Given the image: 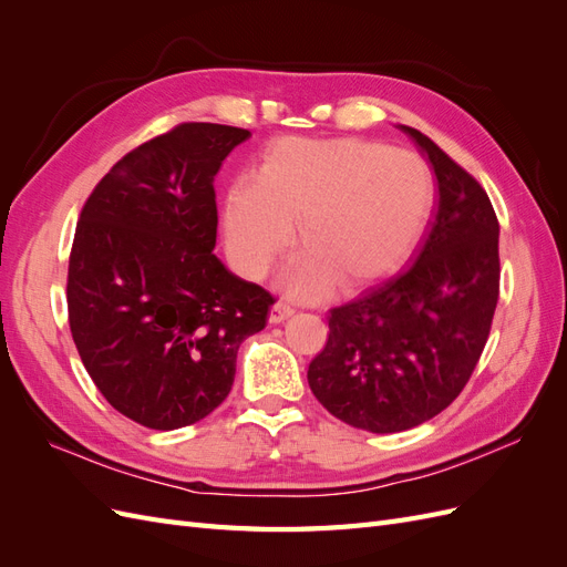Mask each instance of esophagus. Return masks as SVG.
I'll return each instance as SVG.
<instances>
[{
	"label": "esophagus",
	"instance_id": "obj_1",
	"mask_svg": "<svg viewBox=\"0 0 567 567\" xmlns=\"http://www.w3.org/2000/svg\"><path fill=\"white\" fill-rule=\"evenodd\" d=\"M296 310L290 305H286V302H277L271 307V312H269V321L271 323H281V321H286L290 315H293Z\"/></svg>",
	"mask_w": 567,
	"mask_h": 567
}]
</instances>
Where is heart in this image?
<instances>
[{"label": "heart", "instance_id": "heart-1", "mask_svg": "<svg viewBox=\"0 0 567 567\" xmlns=\"http://www.w3.org/2000/svg\"><path fill=\"white\" fill-rule=\"evenodd\" d=\"M431 198V169L414 153L364 140H286L257 179L229 188L227 246L238 267L262 277L300 221L307 250L290 262L286 286L315 298L329 279L350 288L398 267L419 241Z\"/></svg>", "mask_w": 567, "mask_h": 567}]
</instances>
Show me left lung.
<instances>
[{"mask_svg":"<svg viewBox=\"0 0 567 567\" xmlns=\"http://www.w3.org/2000/svg\"><path fill=\"white\" fill-rule=\"evenodd\" d=\"M402 130L433 163L437 213L409 269L333 307L307 369L315 398L369 433L409 431L458 398L499 300V219L485 188L423 132Z\"/></svg>","mask_w":567,"mask_h":567,"instance_id":"left-lung-1","label":"left lung"}]
</instances>
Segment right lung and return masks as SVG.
I'll return each instance as SVG.
<instances>
[{"instance_id": "add662e5", "label": "right lung", "mask_w": 567, "mask_h": 567, "mask_svg": "<svg viewBox=\"0 0 567 567\" xmlns=\"http://www.w3.org/2000/svg\"><path fill=\"white\" fill-rule=\"evenodd\" d=\"M248 130L182 123L120 158L80 213L68 321L109 404L153 431L215 411L274 296L213 252L215 175Z\"/></svg>"}]
</instances>
